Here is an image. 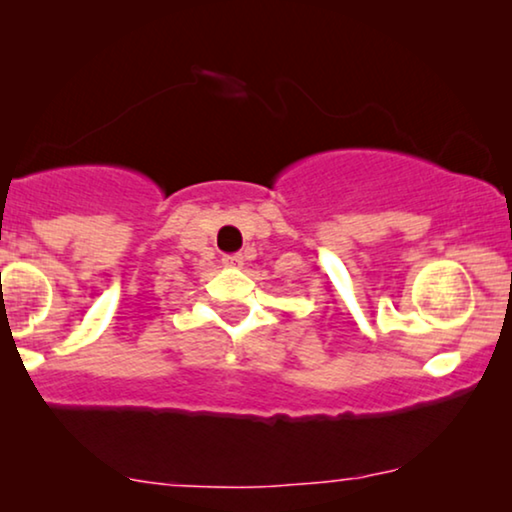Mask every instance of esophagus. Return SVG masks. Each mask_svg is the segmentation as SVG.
<instances>
[{"mask_svg":"<svg viewBox=\"0 0 512 512\" xmlns=\"http://www.w3.org/2000/svg\"><path fill=\"white\" fill-rule=\"evenodd\" d=\"M223 265H228V268H240V265H242V256H240V254L226 256V258H223Z\"/></svg>","mask_w":512,"mask_h":512,"instance_id":"obj_1","label":"esophagus"}]
</instances>
